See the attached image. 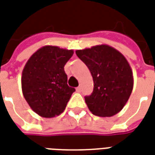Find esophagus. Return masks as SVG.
<instances>
[{
	"label": "esophagus",
	"mask_w": 155,
	"mask_h": 155,
	"mask_svg": "<svg viewBox=\"0 0 155 155\" xmlns=\"http://www.w3.org/2000/svg\"><path fill=\"white\" fill-rule=\"evenodd\" d=\"M76 91L77 92H81V91H82V87H78L76 88Z\"/></svg>",
	"instance_id": "34e87169"
}]
</instances>
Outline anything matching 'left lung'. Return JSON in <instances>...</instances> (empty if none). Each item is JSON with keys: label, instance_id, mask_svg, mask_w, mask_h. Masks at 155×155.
Returning <instances> with one entry per match:
<instances>
[{"label": "left lung", "instance_id": "obj_1", "mask_svg": "<svg viewBox=\"0 0 155 155\" xmlns=\"http://www.w3.org/2000/svg\"><path fill=\"white\" fill-rule=\"evenodd\" d=\"M77 56L87 66L94 87L85 101L91 113L110 117L125 107L131 94L134 78L125 56L107 45L76 50Z\"/></svg>", "mask_w": 155, "mask_h": 155}]
</instances>
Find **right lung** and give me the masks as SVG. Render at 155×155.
Listing matches in <instances>:
<instances>
[{
    "mask_svg": "<svg viewBox=\"0 0 155 155\" xmlns=\"http://www.w3.org/2000/svg\"><path fill=\"white\" fill-rule=\"evenodd\" d=\"M73 49L46 45L27 61L21 76L24 97L39 116L51 118L60 115L75 88L68 85L64 65L73 56Z\"/></svg>",
    "mask_w": 155,
    "mask_h": 155,
    "instance_id": "1",
    "label": "right lung"
}]
</instances>
